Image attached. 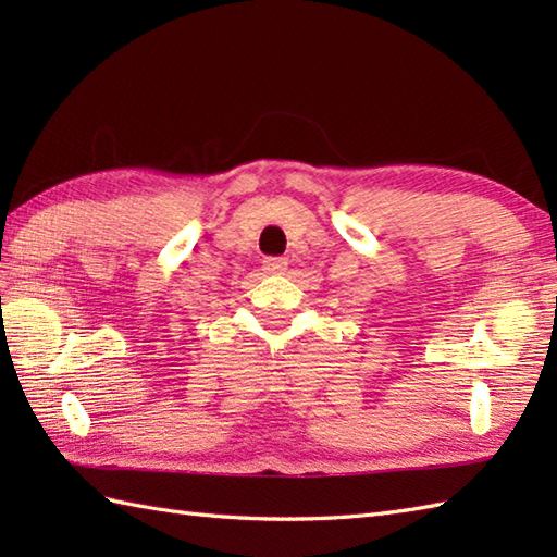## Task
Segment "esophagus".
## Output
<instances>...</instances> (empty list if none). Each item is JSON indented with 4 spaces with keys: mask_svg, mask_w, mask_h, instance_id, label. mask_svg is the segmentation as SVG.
Listing matches in <instances>:
<instances>
[{
    "mask_svg": "<svg viewBox=\"0 0 557 557\" xmlns=\"http://www.w3.org/2000/svg\"><path fill=\"white\" fill-rule=\"evenodd\" d=\"M263 270L268 272V275H282V272L287 270V258L270 256V258L263 260Z\"/></svg>",
    "mask_w": 557,
    "mask_h": 557,
    "instance_id": "esophagus-1",
    "label": "esophagus"
}]
</instances>
